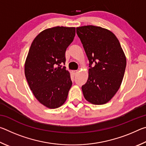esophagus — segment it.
<instances>
[{
	"label": "esophagus",
	"instance_id": "1",
	"mask_svg": "<svg viewBox=\"0 0 146 146\" xmlns=\"http://www.w3.org/2000/svg\"><path fill=\"white\" fill-rule=\"evenodd\" d=\"M73 72L74 74H75V75H76V73H78V70H74V71H73Z\"/></svg>",
	"mask_w": 146,
	"mask_h": 146
}]
</instances>
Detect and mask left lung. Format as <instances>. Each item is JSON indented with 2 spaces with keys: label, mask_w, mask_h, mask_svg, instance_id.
Wrapping results in <instances>:
<instances>
[{
  "label": "left lung",
  "mask_w": 146,
  "mask_h": 146,
  "mask_svg": "<svg viewBox=\"0 0 146 146\" xmlns=\"http://www.w3.org/2000/svg\"><path fill=\"white\" fill-rule=\"evenodd\" d=\"M76 34L90 62L88 79L82 86L84 97L93 104H104L122 84L126 67L125 54L117 36L107 29L81 26L76 28Z\"/></svg>",
  "instance_id": "left-lung-1"
}]
</instances>
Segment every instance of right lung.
Instances as JSON below:
<instances>
[{"label": "right lung", "mask_w": 146, "mask_h": 146, "mask_svg": "<svg viewBox=\"0 0 146 146\" xmlns=\"http://www.w3.org/2000/svg\"><path fill=\"white\" fill-rule=\"evenodd\" d=\"M75 36L74 27L56 26L40 32L31 43L24 66L30 90L42 104L55 109L64 104L72 86L65 63L66 49Z\"/></svg>", "instance_id": "right-lung-1"}]
</instances>
